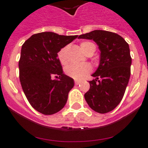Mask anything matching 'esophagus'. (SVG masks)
Segmentation results:
<instances>
[{"label": "esophagus", "instance_id": "34e87169", "mask_svg": "<svg viewBox=\"0 0 148 148\" xmlns=\"http://www.w3.org/2000/svg\"><path fill=\"white\" fill-rule=\"evenodd\" d=\"M74 83H75V84H77H77H79L81 83V81H78V80H75V81H74Z\"/></svg>", "mask_w": 148, "mask_h": 148}]
</instances>
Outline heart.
I'll use <instances>...</instances> for the list:
<instances>
[{
    "mask_svg": "<svg viewBox=\"0 0 148 148\" xmlns=\"http://www.w3.org/2000/svg\"><path fill=\"white\" fill-rule=\"evenodd\" d=\"M81 48L84 53L88 55L89 53H92L96 50V45L92 41L85 40L81 43ZM67 47H62L58 53V58L61 65H66L67 64ZM91 71V67L86 64L82 65H70L65 68V73L69 77L74 79H82L86 75H88Z\"/></svg>",
    "mask_w": 148,
    "mask_h": 148,
    "instance_id": "1",
    "label": "heart"
}]
</instances>
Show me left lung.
I'll return each mask as SVG.
<instances>
[{"instance_id": "obj_1", "label": "left lung", "mask_w": 148, "mask_h": 148, "mask_svg": "<svg viewBox=\"0 0 148 148\" xmlns=\"http://www.w3.org/2000/svg\"><path fill=\"white\" fill-rule=\"evenodd\" d=\"M78 38L93 40L101 51L100 64L89 81L84 95L92 110L100 114L113 110L121 101L131 76V57L128 44L117 34L95 30Z\"/></svg>"}]
</instances>
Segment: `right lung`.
<instances>
[{
	"instance_id": "right-lung-1",
	"label": "right lung",
	"mask_w": 148,
	"mask_h": 148,
	"mask_svg": "<svg viewBox=\"0 0 148 148\" xmlns=\"http://www.w3.org/2000/svg\"><path fill=\"white\" fill-rule=\"evenodd\" d=\"M77 38L42 32L22 45L18 63L21 84L30 104L43 114H53L67 103L74 80L64 74L58 53Z\"/></svg>"
}]
</instances>
